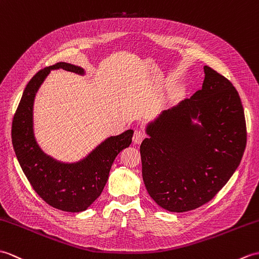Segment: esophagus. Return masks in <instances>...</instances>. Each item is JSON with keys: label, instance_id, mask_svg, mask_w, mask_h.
<instances>
[{"label": "esophagus", "instance_id": "34e87169", "mask_svg": "<svg viewBox=\"0 0 259 259\" xmlns=\"http://www.w3.org/2000/svg\"><path fill=\"white\" fill-rule=\"evenodd\" d=\"M145 137H146V135L142 130H135L134 135H133V142L135 143V144H141Z\"/></svg>", "mask_w": 259, "mask_h": 259}]
</instances>
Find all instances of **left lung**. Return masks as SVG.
Masks as SVG:
<instances>
[{
	"mask_svg": "<svg viewBox=\"0 0 259 259\" xmlns=\"http://www.w3.org/2000/svg\"><path fill=\"white\" fill-rule=\"evenodd\" d=\"M202 89L149 124L141 144L145 187L160 207L184 212L216 196L247 142L244 108L228 79L204 66ZM198 119L201 125L193 124Z\"/></svg>",
	"mask_w": 259,
	"mask_h": 259,
	"instance_id": "left-lung-1",
	"label": "left lung"
}]
</instances>
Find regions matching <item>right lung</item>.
Returning <instances> with one entry per match:
<instances>
[{"label": "right lung", "instance_id": "obj_1", "mask_svg": "<svg viewBox=\"0 0 259 259\" xmlns=\"http://www.w3.org/2000/svg\"><path fill=\"white\" fill-rule=\"evenodd\" d=\"M55 68L84 73L81 67L63 62L38 71L27 83L14 114L12 144L23 173L38 196L56 209L78 212L85 210L100 196L114 159L131 145L134 132L128 130L110 137L75 164H63L45 155L34 139L33 102L39 85Z\"/></svg>", "mask_w": 259, "mask_h": 259}]
</instances>
